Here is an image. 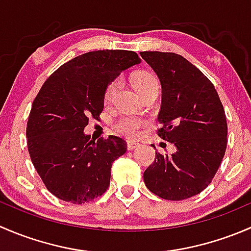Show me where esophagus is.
I'll return each mask as SVG.
<instances>
[{
    "mask_svg": "<svg viewBox=\"0 0 251 251\" xmlns=\"http://www.w3.org/2000/svg\"><path fill=\"white\" fill-rule=\"evenodd\" d=\"M137 147H140V144L136 143L135 141H127V149H128V151H133V149H136Z\"/></svg>",
    "mask_w": 251,
    "mask_h": 251,
    "instance_id": "34e87169",
    "label": "esophagus"
}]
</instances>
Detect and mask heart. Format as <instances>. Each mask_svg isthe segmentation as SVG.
Here are the masks:
<instances>
[{"instance_id":"b5f03b06","label":"heart","mask_w":251,"mask_h":251,"mask_svg":"<svg viewBox=\"0 0 251 251\" xmlns=\"http://www.w3.org/2000/svg\"><path fill=\"white\" fill-rule=\"evenodd\" d=\"M133 85H135V88L137 90V92L140 95L142 92H144V91L151 90V88H159L158 80H156L155 76H153L151 74H148V73H138L137 75H135V77H133ZM119 87H120V80H114L113 82L109 83V86L105 90V102L109 103L113 100L114 96L118 92ZM143 125L144 121L142 119L125 115L119 118L114 123L113 127L115 130V132L126 136V137L133 138L140 135L141 128L143 127Z\"/></svg>"}]
</instances>
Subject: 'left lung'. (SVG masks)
Returning <instances> with one entry per match:
<instances>
[{
	"instance_id": "left-lung-1",
	"label": "left lung",
	"mask_w": 251,
	"mask_h": 251,
	"mask_svg": "<svg viewBox=\"0 0 251 251\" xmlns=\"http://www.w3.org/2000/svg\"><path fill=\"white\" fill-rule=\"evenodd\" d=\"M141 57L163 90L158 135L176 147L171 155L155 151V160L143 174L144 183L160 198L183 201L209 186L224 159V105L211 81L182 55L155 50L141 52Z\"/></svg>"
}]
</instances>
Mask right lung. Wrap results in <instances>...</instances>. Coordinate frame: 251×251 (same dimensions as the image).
<instances>
[{
    "label": "right lung",
    "mask_w": 251,
    "mask_h": 251,
    "mask_svg": "<svg viewBox=\"0 0 251 251\" xmlns=\"http://www.w3.org/2000/svg\"><path fill=\"white\" fill-rule=\"evenodd\" d=\"M140 63L132 50H95L63 64L44 83L32 103L26 137L32 164L53 196L83 204L107 191L111 164L127 144L116 136L91 141L83 128L88 118L102 113L109 83Z\"/></svg>",
    "instance_id": "obj_1"
}]
</instances>
